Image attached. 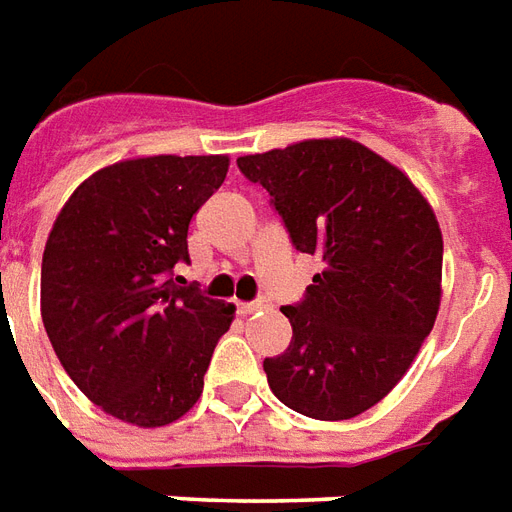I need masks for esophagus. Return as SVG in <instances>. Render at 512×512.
<instances>
[{"label":"esophagus","instance_id":"1","mask_svg":"<svg viewBox=\"0 0 512 512\" xmlns=\"http://www.w3.org/2000/svg\"><path fill=\"white\" fill-rule=\"evenodd\" d=\"M266 301H249V304H238V314H244V317H249V314L260 312V309H266Z\"/></svg>","mask_w":512,"mask_h":512}]
</instances>
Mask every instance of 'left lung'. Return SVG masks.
Masks as SVG:
<instances>
[{
	"mask_svg": "<svg viewBox=\"0 0 512 512\" xmlns=\"http://www.w3.org/2000/svg\"><path fill=\"white\" fill-rule=\"evenodd\" d=\"M238 170L271 195L295 249L323 257L304 301L282 309L293 342L263 361L268 385L306 418H355L396 388L437 320L442 233L429 200L350 138L246 154Z\"/></svg>",
	"mask_w": 512,
	"mask_h": 512,
	"instance_id": "left-lung-1",
	"label": "left lung"
}]
</instances>
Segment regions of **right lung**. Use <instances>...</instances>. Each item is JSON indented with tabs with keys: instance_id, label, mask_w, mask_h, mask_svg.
<instances>
[{
	"instance_id": "obj_1",
	"label": "right lung",
	"mask_w": 512,
	"mask_h": 512,
	"mask_svg": "<svg viewBox=\"0 0 512 512\" xmlns=\"http://www.w3.org/2000/svg\"><path fill=\"white\" fill-rule=\"evenodd\" d=\"M227 165L225 154L108 165L70 195L45 241L40 312L56 358L86 399L140 429L192 410L236 314L173 279Z\"/></svg>"
}]
</instances>
